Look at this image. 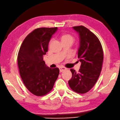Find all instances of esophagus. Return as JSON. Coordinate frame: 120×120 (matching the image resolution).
I'll list each match as a JSON object with an SVG mask.
<instances>
[{"instance_id":"esophagus-1","label":"esophagus","mask_w":120,"mask_h":120,"mask_svg":"<svg viewBox=\"0 0 120 120\" xmlns=\"http://www.w3.org/2000/svg\"><path fill=\"white\" fill-rule=\"evenodd\" d=\"M66 70V68L63 67V66H61V67L60 68V72H63V71Z\"/></svg>"}]
</instances>
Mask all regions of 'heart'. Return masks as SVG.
Returning <instances> with one entry per match:
<instances>
[{
  "label": "heart",
  "instance_id": "1",
  "mask_svg": "<svg viewBox=\"0 0 120 120\" xmlns=\"http://www.w3.org/2000/svg\"><path fill=\"white\" fill-rule=\"evenodd\" d=\"M61 40L62 42L65 41H68V40H73V37L70 35L68 34H63L61 36Z\"/></svg>",
  "mask_w": 120,
  "mask_h": 120
}]
</instances>
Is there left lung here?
<instances>
[{"instance_id":"left-lung-1","label":"left lung","mask_w":120,"mask_h":120,"mask_svg":"<svg viewBox=\"0 0 120 120\" xmlns=\"http://www.w3.org/2000/svg\"><path fill=\"white\" fill-rule=\"evenodd\" d=\"M79 37L78 58L81 62L78 72L71 69L72 78L68 83L73 91L84 94L96 83L102 69L104 53L98 38L82 26L73 27Z\"/></svg>"}]
</instances>
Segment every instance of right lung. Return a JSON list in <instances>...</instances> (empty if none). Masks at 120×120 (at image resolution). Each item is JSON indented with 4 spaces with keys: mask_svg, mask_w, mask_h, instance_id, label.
Listing matches in <instances>:
<instances>
[{
    "mask_svg": "<svg viewBox=\"0 0 120 120\" xmlns=\"http://www.w3.org/2000/svg\"><path fill=\"white\" fill-rule=\"evenodd\" d=\"M57 30V27L35 29L26 37L20 48L18 64L20 76L27 89L36 96L48 93L60 73L58 68L48 67L43 60Z\"/></svg>",
    "mask_w": 120,
    "mask_h": 120,
    "instance_id": "add662e5",
    "label": "right lung"
}]
</instances>
